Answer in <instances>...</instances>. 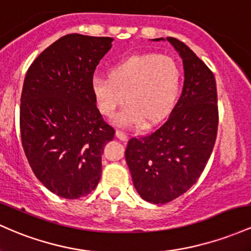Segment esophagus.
I'll return each instance as SVG.
<instances>
[{"label": "esophagus", "instance_id": "obj_1", "mask_svg": "<svg viewBox=\"0 0 251 251\" xmlns=\"http://www.w3.org/2000/svg\"><path fill=\"white\" fill-rule=\"evenodd\" d=\"M115 137H117L118 139L123 140V142H127V139H128V137L126 136V134L124 133V132H121V131L115 132Z\"/></svg>", "mask_w": 251, "mask_h": 251}]
</instances>
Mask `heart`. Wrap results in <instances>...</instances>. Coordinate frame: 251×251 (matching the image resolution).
I'll list each match as a JSON object with an SVG mask.
<instances>
[{
    "mask_svg": "<svg viewBox=\"0 0 251 251\" xmlns=\"http://www.w3.org/2000/svg\"><path fill=\"white\" fill-rule=\"evenodd\" d=\"M181 69L166 54H134L117 63L108 70V79L95 77L92 81L94 100L104 117L113 118L118 108L128 104L118 115L124 127L142 124L156 125L174 108L181 88Z\"/></svg>",
    "mask_w": 251,
    "mask_h": 251,
    "instance_id": "heart-1",
    "label": "heart"
}]
</instances>
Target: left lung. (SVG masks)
<instances>
[{"instance_id":"8db88e82","label":"left lung","mask_w":251,"mask_h":251,"mask_svg":"<svg viewBox=\"0 0 251 251\" xmlns=\"http://www.w3.org/2000/svg\"><path fill=\"white\" fill-rule=\"evenodd\" d=\"M169 41L183 63L182 94L158 130L128 140L125 151L133 186L145 201L167 203L197 182L213 150L218 128L212 71L182 41Z\"/></svg>"}]
</instances>
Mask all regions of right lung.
<instances>
[{
  "instance_id": "add662e5",
  "label": "right lung",
  "mask_w": 251,
  "mask_h": 251,
  "mask_svg": "<svg viewBox=\"0 0 251 251\" xmlns=\"http://www.w3.org/2000/svg\"><path fill=\"white\" fill-rule=\"evenodd\" d=\"M113 38L68 34L35 58L24 81L23 147L33 173L65 199L93 192L101 177L103 148L114 137L92 93L99 62Z\"/></svg>"
}]
</instances>
